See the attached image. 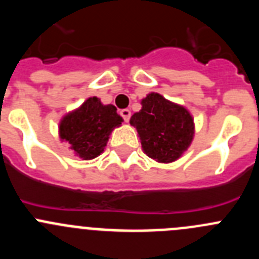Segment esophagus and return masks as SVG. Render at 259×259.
<instances>
[{
	"instance_id": "1",
	"label": "esophagus",
	"mask_w": 259,
	"mask_h": 259,
	"mask_svg": "<svg viewBox=\"0 0 259 259\" xmlns=\"http://www.w3.org/2000/svg\"><path fill=\"white\" fill-rule=\"evenodd\" d=\"M120 115L124 119V122H128L130 118H131V111L128 110V109H123V110H120Z\"/></svg>"
}]
</instances>
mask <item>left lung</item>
I'll list each match as a JSON object with an SVG mask.
<instances>
[{"instance_id":"left-lung-1","label":"left lung","mask_w":259,"mask_h":259,"mask_svg":"<svg viewBox=\"0 0 259 259\" xmlns=\"http://www.w3.org/2000/svg\"><path fill=\"white\" fill-rule=\"evenodd\" d=\"M141 105L130 123L137 130L142 151L158 163L176 162L194 140L195 123L191 113L156 92L146 95Z\"/></svg>"}]
</instances>
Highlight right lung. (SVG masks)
Wrapping results in <instances>:
<instances>
[{
	"mask_svg": "<svg viewBox=\"0 0 259 259\" xmlns=\"http://www.w3.org/2000/svg\"><path fill=\"white\" fill-rule=\"evenodd\" d=\"M123 118L115 106L104 105L99 97H89L80 106L66 113L59 123V137L82 160H91L105 149L114 128Z\"/></svg>",
	"mask_w": 259,
	"mask_h": 259,
	"instance_id": "add662e5",
	"label": "right lung"
}]
</instances>
